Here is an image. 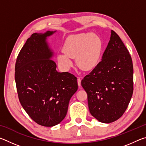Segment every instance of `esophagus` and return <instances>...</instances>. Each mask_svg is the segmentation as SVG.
I'll use <instances>...</instances> for the list:
<instances>
[{
    "label": "esophagus",
    "instance_id": "obj_1",
    "mask_svg": "<svg viewBox=\"0 0 146 146\" xmlns=\"http://www.w3.org/2000/svg\"><path fill=\"white\" fill-rule=\"evenodd\" d=\"M77 82H78V85L79 87H80V85H81V79L80 78H78L77 79Z\"/></svg>",
    "mask_w": 146,
    "mask_h": 146
}]
</instances>
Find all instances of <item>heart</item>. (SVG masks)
<instances>
[{
    "instance_id": "b5f03b06",
    "label": "heart",
    "mask_w": 146,
    "mask_h": 146,
    "mask_svg": "<svg viewBox=\"0 0 146 146\" xmlns=\"http://www.w3.org/2000/svg\"><path fill=\"white\" fill-rule=\"evenodd\" d=\"M102 49V40L98 35H73L66 38L63 46L64 53L58 54L57 60L63 68L68 69L72 66L71 58H76V63L81 70H92L99 63Z\"/></svg>"
}]
</instances>
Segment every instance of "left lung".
Listing matches in <instances>:
<instances>
[{
  "label": "left lung",
  "instance_id": "obj_1",
  "mask_svg": "<svg viewBox=\"0 0 146 146\" xmlns=\"http://www.w3.org/2000/svg\"><path fill=\"white\" fill-rule=\"evenodd\" d=\"M81 85L88 94L90 113L100 122H114L126 110L133 92V62L113 30L102 60L84 76Z\"/></svg>",
  "mask_w": 146,
  "mask_h": 146
}]
</instances>
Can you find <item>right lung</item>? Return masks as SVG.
Returning <instances> with one entry per match:
<instances>
[{"label": "right lung", "instance_id": "1", "mask_svg": "<svg viewBox=\"0 0 146 146\" xmlns=\"http://www.w3.org/2000/svg\"><path fill=\"white\" fill-rule=\"evenodd\" d=\"M54 32L32 34L20 51L15 68L20 102L32 120L46 127L63 120L70 98L78 90L75 75L56 70L46 42Z\"/></svg>", "mask_w": 146, "mask_h": 146}]
</instances>
